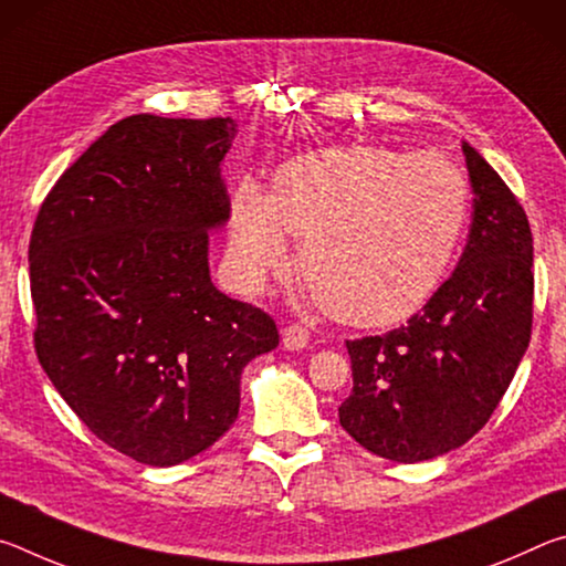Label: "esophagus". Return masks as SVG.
I'll use <instances>...</instances> for the list:
<instances>
[{"mask_svg":"<svg viewBox=\"0 0 566 566\" xmlns=\"http://www.w3.org/2000/svg\"><path fill=\"white\" fill-rule=\"evenodd\" d=\"M282 344H284V349H290V352H302V349H306V344H310V332L300 327V324H292V327H286L282 332Z\"/></svg>","mask_w":566,"mask_h":566,"instance_id":"34e87169","label":"esophagus"}]
</instances>
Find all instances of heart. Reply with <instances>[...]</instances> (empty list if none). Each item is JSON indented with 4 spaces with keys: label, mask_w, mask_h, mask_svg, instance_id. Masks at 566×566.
I'll use <instances>...</instances> for the list:
<instances>
[{
    "label": "heart",
    "mask_w": 566,
    "mask_h": 566,
    "mask_svg": "<svg viewBox=\"0 0 566 566\" xmlns=\"http://www.w3.org/2000/svg\"><path fill=\"white\" fill-rule=\"evenodd\" d=\"M469 179L439 151L347 145L294 157L272 195L242 179L229 209V264L247 292L292 260L334 319L391 327L432 300L469 217Z\"/></svg>",
    "instance_id": "b5f03b06"
}]
</instances>
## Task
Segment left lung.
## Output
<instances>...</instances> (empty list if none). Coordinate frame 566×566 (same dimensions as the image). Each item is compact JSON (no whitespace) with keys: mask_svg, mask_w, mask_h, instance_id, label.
Listing matches in <instances>:
<instances>
[{"mask_svg":"<svg viewBox=\"0 0 566 566\" xmlns=\"http://www.w3.org/2000/svg\"><path fill=\"white\" fill-rule=\"evenodd\" d=\"M462 151L474 212L454 274L407 327L347 342L354 387L339 424L371 454L401 464L469 442L530 347V222L486 159L467 142Z\"/></svg>","mask_w":566,"mask_h":566,"instance_id":"8db88e82","label":"left lung"}]
</instances>
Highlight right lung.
<instances>
[{"instance_id": "add662e5", "label": "right lung", "mask_w": 566, "mask_h": 566, "mask_svg": "<svg viewBox=\"0 0 566 566\" xmlns=\"http://www.w3.org/2000/svg\"><path fill=\"white\" fill-rule=\"evenodd\" d=\"M237 122L134 114L46 195L30 242L36 357L92 434L149 467L212 447L242 371L280 344L256 306L217 290L209 232Z\"/></svg>"}]
</instances>
